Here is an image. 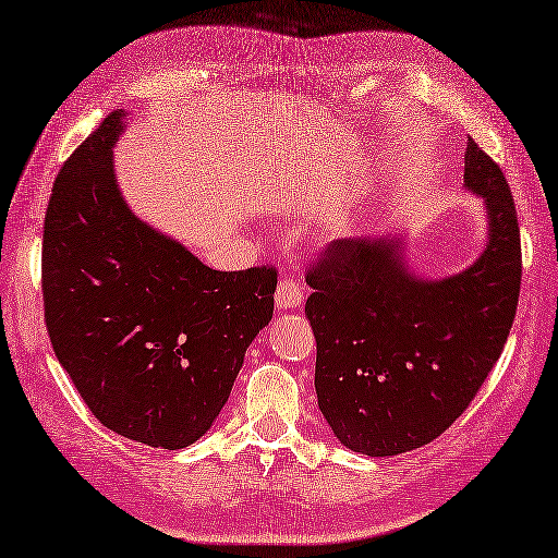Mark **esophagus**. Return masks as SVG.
<instances>
[{"mask_svg":"<svg viewBox=\"0 0 558 558\" xmlns=\"http://www.w3.org/2000/svg\"><path fill=\"white\" fill-rule=\"evenodd\" d=\"M301 283H298L295 277H289L283 275L279 279V287H277V293H275V301H277V307L279 310H293L301 305Z\"/></svg>","mask_w":558,"mask_h":558,"instance_id":"34e87169","label":"esophagus"}]
</instances>
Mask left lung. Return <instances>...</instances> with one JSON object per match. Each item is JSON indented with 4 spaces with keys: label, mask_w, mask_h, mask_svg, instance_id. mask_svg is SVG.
Masks as SVG:
<instances>
[{
    "label": "left lung",
    "mask_w": 558,
    "mask_h": 558,
    "mask_svg": "<svg viewBox=\"0 0 558 558\" xmlns=\"http://www.w3.org/2000/svg\"><path fill=\"white\" fill-rule=\"evenodd\" d=\"M464 182L490 243L442 281L407 275L390 239H338L305 269L324 418L352 452L392 457L436 440L493 372L521 293V229L505 172L469 137Z\"/></svg>",
    "instance_id": "obj_1"
}]
</instances>
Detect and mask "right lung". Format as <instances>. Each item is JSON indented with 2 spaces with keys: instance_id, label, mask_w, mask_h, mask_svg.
Masks as SVG:
<instances>
[{
  "instance_id": "right-lung-1",
  "label": "right lung",
  "mask_w": 558,
  "mask_h": 558,
  "mask_svg": "<svg viewBox=\"0 0 558 558\" xmlns=\"http://www.w3.org/2000/svg\"><path fill=\"white\" fill-rule=\"evenodd\" d=\"M122 111L63 162L45 215L43 298L53 352L118 436L182 450L220 414L275 312L277 267L217 271L140 222L111 146Z\"/></svg>"
}]
</instances>
